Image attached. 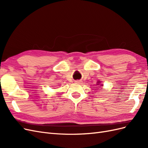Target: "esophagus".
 Here are the masks:
<instances>
[{
  "label": "esophagus",
  "instance_id": "obj_1",
  "mask_svg": "<svg viewBox=\"0 0 148 148\" xmlns=\"http://www.w3.org/2000/svg\"><path fill=\"white\" fill-rule=\"evenodd\" d=\"M77 83H79V81H77Z\"/></svg>",
  "mask_w": 148,
  "mask_h": 148
}]
</instances>
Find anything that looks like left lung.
I'll return each instance as SVG.
<instances>
[{
  "label": "left lung",
  "instance_id": "obj_1",
  "mask_svg": "<svg viewBox=\"0 0 148 148\" xmlns=\"http://www.w3.org/2000/svg\"><path fill=\"white\" fill-rule=\"evenodd\" d=\"M99 82H98L97 83H99ZM97 84V85H99V84Z\"/></svg>",
  "mask_w": 148,
  "mask_h": 148
}]
</instances>
